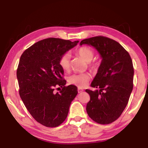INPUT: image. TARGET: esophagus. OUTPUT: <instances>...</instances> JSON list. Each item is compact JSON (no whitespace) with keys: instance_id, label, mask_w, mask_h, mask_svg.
<instances>
[{"instance_id":"34e87169","label":"esophagus","mask_w":148,"mask_h":148,"mask_svg":"<svg viewBox=\"0 0 148 148\" xmlns=\"http://www.w3.org/2000/svg\"><path fill=\"white\" fill-rule=\"evenodd\" d=\"M77 91H78V93H82V92H84V90H83V89H82V88H79Z\"/></svg>"}]
</instances>
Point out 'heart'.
Segmentation results:
<instances>
[{
    "label": "heart",
    "mask_w": 148,
    "mask_h": 148,
    "mask_svg": "<svg viewBox=\"0 0 148 148\" xmlns=\"http://www.w3.org/2000/svg\"><path fill=\"white\" fill-rule=\"evenodd\" d=\"M77 54L79 56L89 62V66L93 70H98L100 67V63L99 61L94 60L90 62L94 56V51L92 48L88 46H82L78 48L77 50ZM70 54L66 52L60 56L59 59V65L64 71H67L69 68ZM90 80V75L89 73H75L69 77L68 82L69 84L79 87L84 88Z\"/></svg>",
    "instance_id": "1"
}]
</instances>
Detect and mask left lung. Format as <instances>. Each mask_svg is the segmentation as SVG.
<instances>
[{
    "label": "left lung",
    "mask_w": 148,
    "mask_h": 148,
    "mask_svg": "<svg viewBox=\"0 0 148 148\" xmlns=\"http://www.w3.org/2000/svg\"><path fill=\"white\" fill-rule=\"evenodd\" d=\"M83 44L94 46L102 58L90 85L96 90H86L90 96L87 113L97 123L110 124L119 118L128 104L133 88L132 60L119 42L109 38L95 36L83 40Z\"/></svg>",
    "instance_id": "left-lung-1"
}]
</instances>
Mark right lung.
I'll list each match as a JSON object with an SVG mask.
<instances>
[{
  "instance_id": "1",
  "label": "right lung",
  "mask_w": 148,
  "mask_h": 148,
  "mask_svg": "<svg viewBox=\"0 0 148 148\" xmlns=\"http://www.w3.org/2000/svg\"><path fill=\"white\" fill-rule=\"evenodd\" d=\"M78 42L46 38L26 49L20 57L17 69L19 96L30 114L44 126L56 127L62 124L77 94L75 86H65L59 59ZM57 86L62 89L55 93Z\"/></svg>"
}]
</instances>
